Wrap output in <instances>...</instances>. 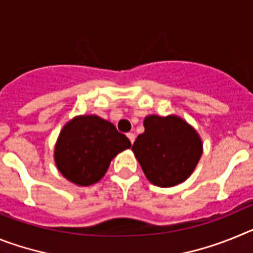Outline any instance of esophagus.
Listing matches in <instances>:
<instances>
[{
  "mask_svg": "<svg viewBox=\"0 0 253 253\" xmlns=\"http://www.w3.org/2000/svg\"><path fill=\"white\" fill-rule=\"evenodd\" d=\"M126 135H128L129 140H130V143H131V144H133L134 140H135V135H134L133 133H128V134H126Z\"/></svg>",
  "mask_w": 253,
  "mask_h": 253,
  "instance_id": "esophagus-1",
  "label": "esophagus"
}]
</instances>
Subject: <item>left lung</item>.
<instances>
[{
  "label": "left lung",
  "instance_id": "obj_1",
  "mask_svg": "<svg viewBox=\"0 0 253 253\" xmlns=\"http://www.w3.org/2000/svg\"><path fill=\"white\" fill-rule=\"evenodd\" d=\"M143 124L144 133L138 135L131 151L146 177L160 187L184 182L202 157L198 131L176 115H148Z\"/></svg>",
  "mask_w": 253,
  "mask_h": 253
}]
</instances>
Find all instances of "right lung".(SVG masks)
I'll use <instances>...</instances> for the list:
<instances>
[{
    "label": "right lung",
    "mask_w": 253,
    "mask_h": 253,
    "mask_svg": "<svg viewBox=\"0 0 253 253\" xmlns=\"http://www.w3.org/2000/svg\"><path fill=\"white\" fill-rule=\"evenodd\" d=\"M130 146L110 122L97 115L76 116L60 130L54 161L67 180L90 186L104 177L116 154Z\"/></svg>",
    "instance_id": "add662e5"
}]
</instances>
